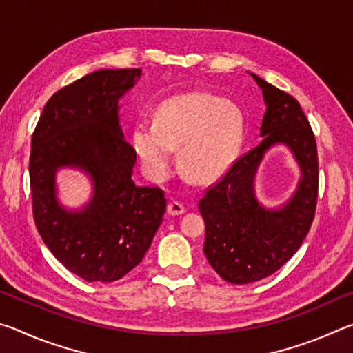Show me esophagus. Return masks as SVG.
<instances>
[{"mask_svg":"<svg viewBox=\"0 0 353 353\" xmlns=\"http://www.w3.org/2000/svg\"><path fill=\"white\" fill-rule=\"evenodd\" d=\"M166 212H168L170 216H179V214H183L185 212H187V208H185L181 202L171 201L168 204V208H166Z\"/></svg>","mask_w":353,"mask_h":353,"instance_id":"obj_1","label":"esophagus"}]
</instances>
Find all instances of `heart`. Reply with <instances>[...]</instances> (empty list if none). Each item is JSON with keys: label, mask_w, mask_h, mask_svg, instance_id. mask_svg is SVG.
Masks as SVG:
<instances>
[{"label": "heart", "mask_w": 353, "mask_h": 353, "mask_svg": "<svg viewBox=\"0 0 353 353\" xmlns=\"http://www.w3.org/2000/svg\"><path fill=\"white\" fill-rule=\"evenodd\" d=\"M244 139V118L236 105L205 92L171 97L157 107L154 124L140 123L132 148L145 174L162 182L174 170V152L190 181L214 183L235 165Z\"/></svg>", "instance_id": "b5f03b06"}]
</instances>
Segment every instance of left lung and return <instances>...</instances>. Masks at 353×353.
<instances>
[{
  "label": "left lung",
  "mask_w": 353,
  "mask_h": 353,
  "mask_svg": "<svg viewBox=\"0 0 353 353\" xmlns=\"http://www.w3.org/2000/svg\"><path fill=\"white\" fill-rule=\"evenodd\" d=\"M266 112L261 143L199 201L205 221L204 254L225 282L246 285L271 276L297 252L312 227L318 201V151L310 123L291 94L250 73ZM274 145L290 149L301 170L298 187L283 205L268 208L254 193V176Z\"/></svg>",
  "instance_id": "obj_1"
}]
</instances>
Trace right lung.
Wrapping results in <instances>:
<instances>
[{
    "label": "right lung",
    "instance_id": "right-lung-1",
    "mask_svg": "<svg viewBox=\"0 0 353 353\" xmlns=\"http://www.w3.org/2000/svg\"><path fill=\"white\" fill-rule=\"evenodd\" d=\"M140 68L99 70L52 94L32 135V212L51 254L87 282H115L143 260L166 210L163 191L137 187L135 152L119 124V99ZM82 170L92 196L81 209L58 201L61 169Z\"/></svg>",
    "mask_w": 353,
    "mask_h": 353
}]
</instances>
